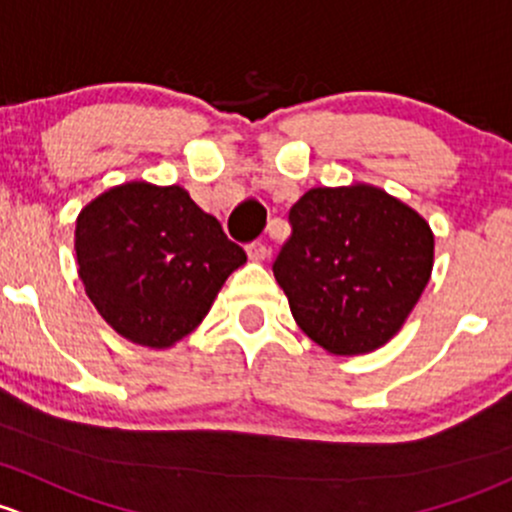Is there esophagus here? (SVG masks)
Returning a JSON list of instances; mask_svg holds the SVG:
<instances>
[{
    "label": "esophagus",
    "mask_w": 512,
    "mask_h": 512,
    "mask_svg": "<svg viewBox=\"0 0 512 512\" xmlns=\"http://www.w3.org/2000/svg\"><path fill=\"white\" fill-rule=\"evenodd\" d=\"M246 254L251 261H263L268 256V246L263 241H251V244H246Z\"/></svg>",
    "instance_id": "obj_1"
}]
</instances>
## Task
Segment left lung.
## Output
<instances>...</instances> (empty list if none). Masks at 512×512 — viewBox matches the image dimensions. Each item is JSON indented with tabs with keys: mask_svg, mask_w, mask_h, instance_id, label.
<instances>
[{
	"mask_svg": "<svg viewBox=\"0 0 512 512\" xmlns=\"http://www.w3.org/2000/svg\"><path fill=\"white\" fill-rule=\"evenodd\" d=\"M288 224L273 276L300 330L333 355L384 345L429 283V224L367 184L310 189L291 207Z\"/></svg>",
	"mask_w": 512,
	"mask_h": 512,
	"instance_id": "8db88e82",
	"label": "left lung"
}]
</instances>
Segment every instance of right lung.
<instances>
[{
    "label": "right lung",
    "instance_id": "obj_1",
    "mask_svg": "<svg viewBox=\"0 0 512 512\" xmlns=\"http://www.w3.org/2000/svg\"><path fill=\"white\" fill-rule=\"evenodd\" d=\"M76 258L88 298L115 333L170 347L202 323L246 254L182 187L130 182L78 214Z\"/></svg>",
    "mask_w": 512,
    "mask_h": 512
}]
</instances>
